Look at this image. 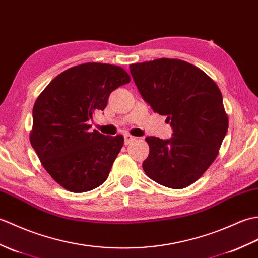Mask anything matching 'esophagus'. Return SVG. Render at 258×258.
I'll return each instance as SVG.
<instances>
[{
    "label": "esophagus",
    "mask_w": 258,
    "mask_h": 258,
    "mask_svg": "<svg viewBox=\"0 0 258 258\" xmlns=\"http://www.w3.org/2000/svg\"><path fill=\"white\" fill-rule=\"evenodd\" d=\"M123 137H124V144H125V145H129L130 142H133L134 140H136V137L131 136V135H129V134H125Z\"/></svg>",
    "instance_id": "obj_1"
}]
</instances>
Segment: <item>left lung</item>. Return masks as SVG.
<instances>
[{"label": "left lung", "instance_id": "8db88e82", "mask_svg": "<svg viewBox=\"0 0 258 258\" xmlns=\"http://www.w3.org/2000/svg\"><path fill=\"white\" fill-rule=\"evenodd\" d=\"M129 70L142 98L167 116L173 129L167 140L147 137L150 152L142 168L163 186L191 185L214 161L227 133L221 90L203 71L181 59L159 58Z\"/></svg>", "mask_w": 258, "mask_h": 258}]
</instances>
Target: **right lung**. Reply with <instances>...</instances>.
<instances>
[{"instance_id":"add662e5","label":"right lung","mask_w":258,"mask_h":258,"mask_svg":"<svg viewBox=\"0 0 258 258\" xmlns=\"http://www.w3.org/2000/svg\"><path fill=\"white\" fill-rule=\"evenodd\" d=\"M123 68L86 62L62 72L33 108L31 145L49 175L66 190L87 192L104 183L123 146V137L89 131L114 89L128 84Z\"/></svg>"}]
</instances>
